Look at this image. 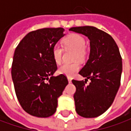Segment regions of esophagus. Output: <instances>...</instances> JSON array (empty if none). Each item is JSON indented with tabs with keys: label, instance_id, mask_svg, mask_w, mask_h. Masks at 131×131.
<instances>
[{
	"label": "esophagus",
	"instance_id": "1",
	"mask_svg": "<svg viewBox=\"0 0 131 131\" xmlns=\"http://www.w3.org/2000/svg\"><path fill=\"white\" fill-rule=\"evenodd\" d=\"M67 79H68V81H69V83H71V78H70V77H68V78H67Z\"/></svg>",
	"mask_w": 131,
	"mask_h": 131
}]
</instances>
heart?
<instances>
[{
	"label": "heart",
	"mask_w": 131,
	"mask_h": 131,
	"mask_svg": "<svg viewBox=\"0 0 131 131\" xmlns=\"http://www.w3.org/2000/svg\"><path fill=\"white\" fill-rule=\"evenodd\" d=\"M64 46L66 48H70L75 50L74 58L79 60H84L85 57V46L86 42L84 38L81 35L73 34L68 36L63 40ZM62 49L58 45H56L52 48V57L54 62L60 64L62 62ZM79 63H65L60 67L58 69V72L60 74L66 77H72L74 74L80 69Z\"/></svg>",
	"instance_id": "b5f03b06"
}]
</instances>
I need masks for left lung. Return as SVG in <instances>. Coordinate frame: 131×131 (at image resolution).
Listing matches in <instances>:
<instances>
[{
  "label": "left lung",
  "mask_w": 131,
  "mask_h": 131,
  "mask_svg": "<svg viewBox=\"0 0 131 131\" xmlns=\"http://www.w3.org/2000/svg\"><path fill=\"white\" fill-rule=\"evenodd\" d=\"M69 31L84 35L90 40L88 60L79 71L85 81L72 80L77 88L74 95L76 111L85 118L97 117L110 108L120 86L122 59L119 50L110 35L96 27H72ZM88 79L91 83L85 86Z\"/></svg>",
  "instance_id": "obj_1"
}]
</instances>
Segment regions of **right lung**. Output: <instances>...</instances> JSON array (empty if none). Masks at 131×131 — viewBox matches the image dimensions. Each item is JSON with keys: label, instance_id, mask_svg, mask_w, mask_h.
I'll return each instance as SVG.
<instances>
[{"label": "right lung", "instance_id": "1", "mask_svg": "<svg viewBox=\"0 0 131 131\" xmlns=\"http://www.w3.org/2000/svg\"><path fill=\"white\" fill-rule=\"evenodd\" d=\"M65 35L62 28L38 29L26 35L15 50L11 71L15 91L21 107L31 115H53L57 99L68 84L64 75L52 77L57 69L52 48Z\"/></svg>", "mask_w": 131, "mask_h": 131}]
</instances>
